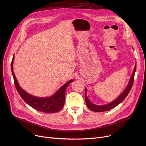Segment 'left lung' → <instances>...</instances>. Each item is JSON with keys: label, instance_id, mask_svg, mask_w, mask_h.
<instances>
[{"label": "left lung", "instance_id": "1", "mask_svg": "<svg viewBox=\"0 0 146 146\" xmlns=\"http://www.w3.org/2000/svg\"><path fill=\"white\" fill-rule=\"evenodd\" d=\"M136 71V63L134 67V69L133 70L132 76L130 78L129 83L128 84V85L127 88L125 89L123 92H122L117 99H115L113 101L111 102L104 105H98L93 104L92 102H91L88 99L87 97V89L85 88V101L87 106L88 107V108H89L91 111H94V112H104V111H109L112 108H113L114 107L117 106L118 105H119L120 103H121L122 101H123L128 94H129L130 90H131L132 86L133 85V82H134V74L135 72Z\"/></svg>", "mask_w": 146, "mask_h": 146}]
</instances>
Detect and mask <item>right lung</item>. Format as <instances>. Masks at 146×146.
Here are the masks:
<instances>
[{"label": "right lung", "instance_id": "add662e5", "mask_svg": "<svg viewBox=\"0 0 146 146\" xmlns=\"http://www.w3.org/2000/svg\"><path fill=\"white\" fill-rule=\"evenodd\" d=\"M14 56L11 63L12 73L15 85L21 97L28 105L34 109L45 113H55L63 108L65 102V92L67 87L73 80L68 81L63 85L52 96L47 98H40L31 95L22 89L16 78L13 68Z\"/></svg>", "mask_w": 146, "mask_h": 146}]
</instances>
